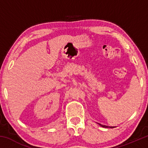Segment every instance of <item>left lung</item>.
Returning <instances> with one entry per match:
<instances>
[{
  "mask_svg": "<svg viewBox=\"0 0 148 148\" xmlns=\"http://www.w3.org/2000/svg\"><path fill=\"white\" fill-rule=\"evenodd\" d=\"M100 125H101V126H102V127H107V128H108V127H110V128H113V127H108V126H106V125H101V124H99Z\"/></svg>",
  "mask_w": 148,
  "mask_h": 148,
  "instance_id": "8db88e82",
  "label": "left lung"
}]
</instances>
